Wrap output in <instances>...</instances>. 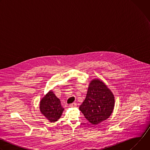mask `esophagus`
Here are the masks:
<instances>
[{"label":"esophagus","instance_id":"obj_1","mask_svg":"<svg viewBox=\"0 0 150 150\" xmlns=\"http://www.w3.org/2000/svg\"><path fill=\"white\" fill-rule=\"evenodd\" d=\"M76 103H74L69 104V107H71V108H75V107H76Z\"/></svg>","mask_w":150,"mask_h":150}]
</instances>
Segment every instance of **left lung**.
Segmentation results:
<instances>
[{"instance_id":"left-lung-1","label":"left lung","mask_w":150,"mask_h":150,"mask_svg":"<svg viewBox=\"0 0 150 150\" xmlns=\"http://www.w3.org/2000/svg\"><path fill=\"white\" fill-rule=\"evenodd\" d=\"M115 106V97L107 85L98 79L89 83L86 97L79 110L91 123L97 125L108 119Z\"/></svg>"}]
</instances>
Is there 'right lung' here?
<instances>
[{
  "instance_id": "obj_1",
  "label": "right lung",
  "mask_w": 150,
  "mask_h": 150,
  "mask_svg": "<svg viewBox=\"0 0 150 150\" xmlns=\"http://www.w3.org/2000/svg\"><path fill=\"white\" fill-rule=\"evenodd\" d=\"M40 109L41 114L50 122L57 121L64 110L60 100L52 90L40 101Z\"/></svg>"
}]
</instances>
